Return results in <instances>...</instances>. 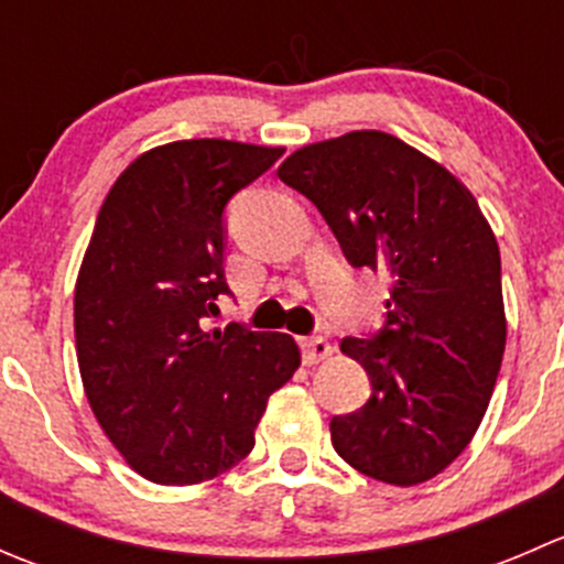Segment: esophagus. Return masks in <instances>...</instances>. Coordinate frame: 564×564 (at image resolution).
I'll list each match as a JSON object with an SVG mask.
<instances>
[{
    "label": "esophagus",
    "mask_w": 564,
    "mask_h": 564,
    "mask_svg": "<svg viewBox=\"0 0 564 564\" xmlns=\"http://www.w3.org/2000/svg\"><path fill=\"white\" fill-rule=\"evenodd\" d=\"M300 349H303V362L305 366H316L318 360H327L333 355V346L322 335H311V338L300 340Z\"/></svg>",
    "instance_id": "obj_1"
}]
</instances>
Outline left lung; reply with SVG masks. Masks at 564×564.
<instances>
[{
    "label": "left lung",
    "instance_id": "obj_1",
    "mask_svg": "<svg viewBox=\"0 0 564 564\" xmlns=\"http://www.w3.org/2000/svg\"><path fill=\"white\" fill-rule=\"evenodd\" d=\"M278 176L316 204L351 267L390 278L382 333L340 340L371 398L329 420L335 453L390 486L431 480L471 442L502 366L491 226L464 182L382 130L303 147Z\"/></svg>",
    "mask_w": 564,
    "mask_h": 564
}]
</instances>
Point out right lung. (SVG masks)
Wrapping results in <instances>:
<instances>
[{
	"label": "right lung",
	"mask_w": 564,
	"mask_h": 564,
	"mask_svg": "<svg viewBox=\"0 0 564 564\" xmlns=\"http://www.w3.org/2000/svg\"><path fill=\"white\" fill-rule=\"evenodd\" d=\"M281 147L191 139L135 158L108 191L76 281L84 392L130 469L161 486L218 477L253 451L267 398L294 377L286 333L209 327L224 209Z\"/></svg>",
	"instance_id": "1"
}]
</instances>
